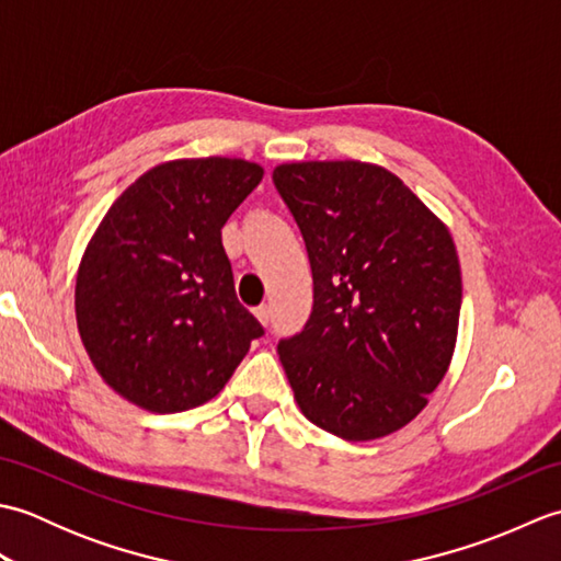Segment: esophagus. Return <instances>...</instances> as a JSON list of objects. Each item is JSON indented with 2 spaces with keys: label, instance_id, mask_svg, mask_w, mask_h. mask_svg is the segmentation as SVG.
Instances as JSON below:
<instances>
[{
  "label": "esophagus",
  "instance_id": "esophagus-1",
  "mask_svg": "<svg viewBox=\"0 0 561 561\" xmlns=\"http://www.w3.org/2000/svg\"><path fill=\"white\" fill-rule=\"evenodd\" d=\"M253 313H255V318L260 320V325H267V323H270V318H272L270 306H257Z\"/></svg>",
  "mask_w": 561,
  "mask_h": 561
}]
</instances>
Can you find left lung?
Instances as JSON below:
<instances>
[{"instance_id": "8db88e82", "label": "left lung", "mask_w": 561, "mask_h": 561, "mask_svg": "<svg viewBox=\"0 0 561 561\" xmlns=\"http://www.w3.org/2000/svg\"><path fill=\"white\" fill-rule=\"evenodd\" d=\"M272 178L313 272L311 318L277 347L294 400L342 440L396 434L456 352L462 279L448 226L378 163H279Z\"/></svg>"}]
</instances>
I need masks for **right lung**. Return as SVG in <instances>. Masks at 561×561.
I'll list each match as a JSON object with an SVG mask.
<instances>
[{"label": "right lung", "instance_id": "add662e5", "mask_svg": "<svg viewBox=\"0 0 561 561\" xmlns=\"http://www.w3.org/2000/svg\"><path fill=\"white\" fill-rule=\"evenodd\" d=\"M255 161L153 165L105 211L83 250L75 311L89 359L117 396L159 414L229 383L257 320L238 304L221 229L260 185Z\"/></svg>", "mask_w": 561, "mask_h": 561}]
</instances>
